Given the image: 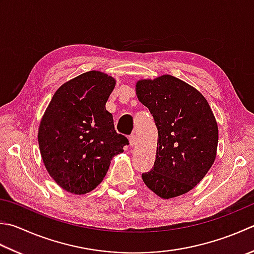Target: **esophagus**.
Here are the masks:
<instances>
[{"label":"esophagus","instance_id":"esophagus-1","mask_svg":"<svg viewBox=\"0 0 254 254\" xmlns=\"http://www.w3.org/2000/svg\"><path fill=\"white\" fill-rule=\"evenodd\" d=\"M128 140H130V145H131V146L135 145V143H136V136L134 135V134H132V135L128 136Z\"/></svg>","mask_w":254,"mask_h":254}]
</instances>
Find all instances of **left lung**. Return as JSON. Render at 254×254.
I'll list each match as a JSON object with an SVG mask.
<instances>
[{
	"label": "left lung",
	"instance_id": "obj_1",
	"mask_svg": "<svg viewBox=\"0 0 254 254\" xmlns=\"http://www.w3.org/2000/svg\"><path fill=\"white\" fill-rule=\"evenodd\" d=\"M138 100L157 127L154 165L142 174L151 190L164 199L191 190L215 162L216 119L202 94L170 74L136 83Z\"/></svg>",
	"mask_w": 254,
	"mask_h": 254
}]
</instances>
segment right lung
<instances>
[{"mask_svg": "<svg viewBox=\"0 0 254 254\" xmlns=\"http://www.w3.org/2000/svg\"><path fill=\"white\" fill-rule=\"evenodd\" d=\"M116 80L100 71L71 79L55 92L38 130L43 162L64 190L83 195L106 176L128 140L119 134L106 103Z\"/></svg>", "mask_w": 254, "mask_h": 254, "instance_id": "obj_1", "label": "right lung"}]
</instances>
